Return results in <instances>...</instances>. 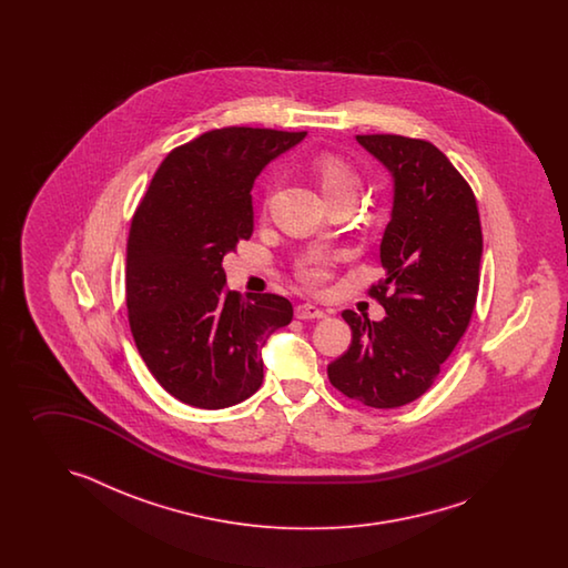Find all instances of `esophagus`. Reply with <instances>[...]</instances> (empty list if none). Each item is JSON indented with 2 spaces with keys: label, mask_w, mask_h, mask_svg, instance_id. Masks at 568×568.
Wrapping results in <instances>:
<instances>
[{
  "label": "esophagus",
  "mask_w": 568,
  "mask_h": 568,
  "mask_svg": "<svg viewBox=\"0 0 568 568\" xmlns=\"http://www.w3.org/2000/svg\"><path fill=\"white\" fill-rule=\"evenodd\" d=\"M294 314H296V318H301V321H308V318H325L326 316L325 311H321L318 306L308 304V302H306V304H298Z\"/></svg>",
  "instance_id": "obj_1"
}]
</instances>
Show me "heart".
<instances>
[{"instance_id": "1", "label": "heart", "mask_w": 568, "mask_h": 568, "mask_svg": "<svg viewBox=\"0 0 568 568\" xmlns=\"http://www.w3.org/2000/svg\"><path fill=\"white\" fill-rule=\"evenodd\" d=\"M308 172L321 194L325 196L326 203L343 196H353V199L357 196L359 181L345 160L333 154H318L311 160ZM333 264H335V255L328 252H313L298 262L296 276L304 286L318 288L331 276Z\"/></svg>"}]
</instances>
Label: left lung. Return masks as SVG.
Wrapping results in <instances>:
<instances>
[{
    "label": "left lung",
    "mask_w": 568,
    "mask_h": 568,
    "mask_svg": "<svg viewBox=\"0 0 568 568\" xmlns=\"http://www.w3.org/2000/svg\"><path fill=\"white\" fill-rule=\"evenodd\" d=\"M357 142L394 179L392 219L379 245L386 278L369 288L386 318L374 323L343 311L353 338L326 374L347 398L387 410L435 384L469 326L481 221L471 186L436 145L394 133L357 135Z\"/></svg>",
    "instance_id": "1"
}]
</instances>
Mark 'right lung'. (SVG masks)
<instances>
[{
    "label": "right lung",
    "instance_id": "1",
    "mask_svg": "<svg viewBox=\"0 0 568 568\" xmlns=\"http://www.w3.org/2000/svg\"><path fill=\"white\" fill-rule=\"evenodd\" d=\"M306 132L221 128L162 160L135 209L125 304L135 347L170 396L219 410L264 382L262 349L292 321L278 294L225 288L223 257L254 233L252 189Z\"/></svg>",
    "mask_w": 568,
    "mask_h": 568
}]
</instances>
